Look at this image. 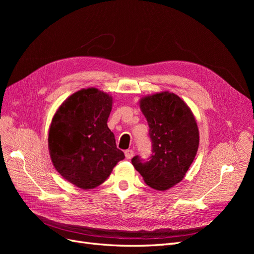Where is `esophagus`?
<instances>
[{
  "mask_svg": "<svg viewBox=\"0 0 254 254\" xmlns=\"http://www.w3.org/2000/svg\"><path fill=\"white\" fill-rule=\"evenodd\" d=\"M133 155H134V151H133L132 149H127V150H125V157H126L127 159H131V158L133 157Z\"/></svg>",
  "mask_w": 254,
  "mask_h": 254,
  "instance_id": "obj_1",
  "label": "esophagus"
}]
</instances>
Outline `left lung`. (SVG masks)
<instances>
[{"label":"left lung","instance_id":"8db88e82","mask_svg":"<svg viewBox=\"0 0 254 254\" xmlns=\"http://www.w3.org/2000/svg\"><path fill=\"white\" fill-rule=\"evenodd\" d=\"M140 108L149 126L152 155L147 162L139 156L131 162L145 183L166 190L184 178L199 146V130L193 112L186 102L172 92L146 95Z\"/></svg>","mask_w":254,"mask_h":254}]
</instances>
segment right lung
Listing matches in <instances>:
<instances>
[{"instance_id":"1","label":"right lung","mask_w":254,"mask_h":254,"mask_svg":"<svg viewBox=\"0 0 254 254\" xmlns=\"http://www.w3.org/2000/svg\"><path fill=\"white\" fill-rule=\"evenodd\" d=\"M112 103V96L104 91L81 89L68 96L53 117L49 130L53 165L79 189L101 186L125 158L107 125Z\"/></svg>"}]
</instances>
